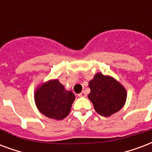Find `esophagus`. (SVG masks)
I'll return each instance as SVG.
<instances>
[{
	"instance_id": "34e87169",
	"label": "esophagus",
	"mask_w": 152,
	"mask_h": 152,
	"mask_svg": "<svg viewBox=\"0 0 152 152\" xmlns=\"http://www.w3.org/2000/svg\"><path fill=\"white\" fill-rule=\"evenodd\" d=\"M78 96L79 97H86V94L85 91H83L82 93H80L78 94Z\"/></svg>"
}]
</instances>
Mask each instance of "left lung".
Masks as SVG:
<instances>
[{"instance_id": "left-lung-1", "label": "left lung", "mask_w": 152, "mask_h": 152, "mask_svg": "<svg viewBox=\"0 0 152 152\" xmlns=\"http://www.w3.org/2000/svg\"><path fill=\"white\" fill-rule=\"evenodd\" d=\"M91 93L88 99L93 103L96 112L104 117H110L120 110L126 100V90L118 81L110 75L97 73L89 82Z\"/></svg>"}]
</instances>
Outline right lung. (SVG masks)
I'll return each mask as SVG.
<instances>
[{
    "instance_id": "add662e5",
    "label": "right lung",
    "mask_w": 152,
    "mask_h": 152,
    "mask_svg": "<svg viewBox=\"0 0 152 152\" xmlns=\"http://www.w3.org/2000/svg\"><path fill=\"white\" fill-rule=\"evenodd\" d=\"M75 95L67 91L58 79H51L37 86L34 92L36 107L42 115L61 120L70 112Z\"/></svg>"
}]
</instances>
